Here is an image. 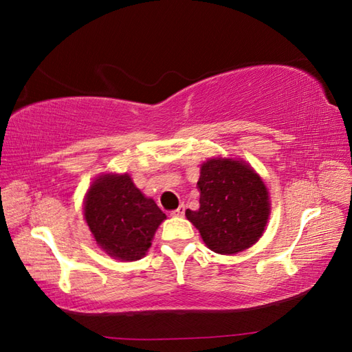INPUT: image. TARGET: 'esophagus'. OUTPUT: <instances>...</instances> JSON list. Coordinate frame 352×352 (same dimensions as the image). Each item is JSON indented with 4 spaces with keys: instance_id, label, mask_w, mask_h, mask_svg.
<instances>
[{
    "instance_id": "obj_1",
    "label": "esophagus",
    "mask_w": 352,
    "mask_h": 352,
    "mask_svg": "<svg viewBox=\"0 0 352 352\" xmlns=\"http://www.w3.org/2000/svg\"><path fill=\"white\" fill-rule=\"evenodd\" d=\"M184 210H186V207H184V204H182L180 207L175 208V210L170 212V216H174V218H182V216H184Z\"/></svg>"
}]
</instances>
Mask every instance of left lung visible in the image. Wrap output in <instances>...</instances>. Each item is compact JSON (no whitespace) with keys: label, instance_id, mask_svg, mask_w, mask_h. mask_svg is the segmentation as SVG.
Returning a JSON list of instances; mask_svg holds the SVG:
<instances>
[{"label":"left lung","instance_id":"8db88e82","mask_svg":"<svg viewBox=\"0 0 352 352\" xmlns=\"http://www.w3.org/2000/svg\"><path fill=\"white\" fill-rule=\"evenodd\" d=\"M198 210H186L204 243L218 254H237L256 243L271 214L269 192L248 163L208 159L201 164Z\"/></svg>","mask_w":352,"mask_h":352}]
</instances>
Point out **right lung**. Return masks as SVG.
<instances>
[{
  "label": "right lung",
  "instance_id": "1",
  "mask_svg": "<svg viewBox=\"0 0 352 352\" xmlns=\"http://www.w3.org/2000/svg\"><path fill=\"white\" fill-rule=\"evenodd\" d=\"M85 199V219L95 242L118 260L144 257L155 230L166 219L154 199L146 198L129 174L100 175Z\"/></svg>",
  "mask_w": 352,
  "mask_h": 352
}]
</instances>
